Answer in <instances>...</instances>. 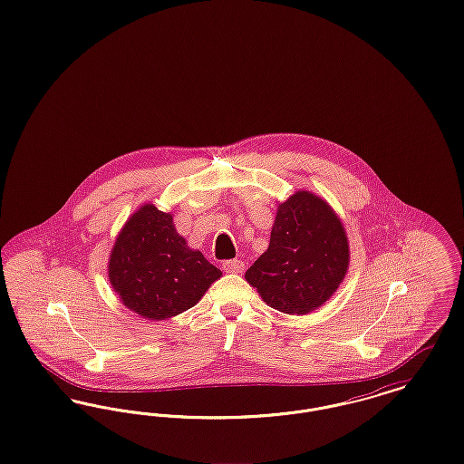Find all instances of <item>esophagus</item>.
I'll return each instance as SVG.
<instances>
[{
    "instance_id": "1",
    "label": "esophagus",
    "mask_w": 464,
    "mask_h": 464,
    "mask_svg": "<svg viewBox=\"0 0 464 464\" xmlns=\"http://www.w3.org/2000/svg\"><path fill=\"white\" fill-rule=\"evenodd\" d=\"M222 269L226 273H242L243 269H245V265H243L240 259H231V261H224L222 263Z\"/></svg>"
}]
</instances>
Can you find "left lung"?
<instances>
[{
  "label": "left lung",
  "instance_id": "8db88e82",
  "mask_svg": "<svg viewBox=\"0 0 464 464\" xmlns=\"http://www.w3.org/2000/svg\"><path fill=\"white\" fill-rule=\"evenodd\" d=\"M348 263L344 227L327 201L297 191L278 207L269 246L245 278L271 308L304 314L331 297Z\"/></svg>",
  "mask_w": 464,
  "mask_h": 464
}]
</instances>
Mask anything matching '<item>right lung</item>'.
<instances>
[{"label":"right lung","instance_id":"obj_1","mask_svg":"<svg viewBox=\"0 0 464 464\" xmlns=\"http://www.w3.org/2000/svg\"><path fill=\"white\" fill-rule=\"evenodd\" d=\"M199 250H191L170 214L140 207L111 252L110 282L133 313L165 320L193 308L219 276Z\"/></svg>","mask_w":464,"mask_h":464}]
</instances>
